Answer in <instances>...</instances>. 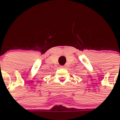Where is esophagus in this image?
Masks as SVG:
<instances>
[{
    "mask_svg": "<svg viewBox=\"0 0 120 120\" xmlns=\"http://www.w3.org/2000/svg\"><path fill=\"white\" fill-rule=\"evenodd\" d=\"M60 68H65V66H60Z\"/></svg>",
    "mask_w": 120,
    "mask_h": 120,
    "instance_id": "34e87169",
    "label": "esophagus"
}]
</instances>
